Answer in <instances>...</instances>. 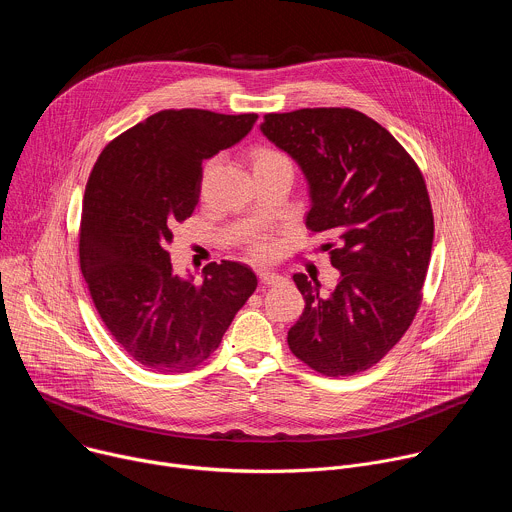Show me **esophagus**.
I'll use <instances>...</instances> for the list:
<instances>
[{"label":"esophagus","mask_w":512,"mask_h":512,"mask_svg":"<svg viewBox=\"0 0 512 512\" xmlns=\"http://www.w3.org/2000/svg\"><path fill=\"white\" fill-rule=\"evenodd\" d=\"M259 279H261L265 285H279V283L285 281L279 273H273V271H267V269H261V271H259Z\"/></svg>","instance_id":"34e87169"}]
</instances>
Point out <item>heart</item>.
I'll return each mask as SVG.
<instances>
[{
  "mask_svg": "<svg viewBox=\"0 0 512 512\" xmlns=\"http://www.w3.org/2000/svg\"><path fill=\"white\" fill-rule=\"evenodd\" d=\"M281 164H291V160L287 158V154H283L281 150L273 148V145H259V148L253 150V172L255 174L265 172V170L275 168V166H281ZM212 166H214V160H210L206 164L204 176L212 170ZM247 247H249V253L255 259H269L273 255V251H275V243L267 235H253L247 241Z\"/></svg>",
  "mask_w": 512,
  "mask_h": 512,
  "instance_id": "obj_1",
  "label": "heart"
}]
</instances>
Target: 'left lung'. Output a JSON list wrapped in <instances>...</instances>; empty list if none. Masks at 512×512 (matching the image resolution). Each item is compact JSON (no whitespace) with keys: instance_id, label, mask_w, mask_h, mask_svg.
Masks as SVG:
<instances>
[{"instance_id":"1","label":"left lung","mask_w":512,"mask_h":512,"mask_svg":"<svg viewBox=\"0 0 512 512\" xmlns=\"http://www.w3.org/2000/svg\"><path fill=\"white\" fill-rule=\"evenodd\" d=\"M261 131L294 158L310 184L306 229L328 235L340 271L330 294L296 273L306 300L287 344L326 377L367 371L403 338L421 300L433 243L423 174L375 119L350 107L267 113Z\"/></svg>"}]
</instances>
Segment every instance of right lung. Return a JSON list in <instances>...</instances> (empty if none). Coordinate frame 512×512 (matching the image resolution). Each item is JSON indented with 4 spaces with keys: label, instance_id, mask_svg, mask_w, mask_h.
<instances>
[{
    "label": "right lung",
    "instance_id": "add662e5",
    "mask_svg": "<svg viewBox=\"0 0 512 512\" xmlns=\"http://www.w3.org/2000/svg\"><path fill=\"white\" fill-rule=\"evenodd\" d=\"M255 121L257 113L166 109L109 141L91 170L81 271L115 342L154 373L196 369L257 289L245 263H208L196 285L176 275L168 253L172 231L198 204L202 162L241 141Z\"/></svg>",
    "mask_w": 512,
    "mask_h": 512
}]
</instances>
